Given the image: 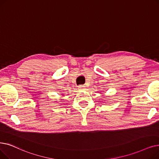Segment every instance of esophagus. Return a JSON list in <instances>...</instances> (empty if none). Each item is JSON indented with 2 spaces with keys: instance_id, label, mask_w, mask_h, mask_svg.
I'll return each mask as SVG.
<instances>
[{
  "instance_id": "1",
  "label": "esophagus",
  "mask_w": 159,
  "mask_h": 159,
  "mask_svg": "<svg viewBox=\"0 0 159 159\" xmlns=\"http://www.w3.org/2000/svg\"><path fill=\"white\" fill-rule=\"evenodd\" d=\"M85 85H80L79 86V90H85Z\"/></svg>"
}]
</instances>
